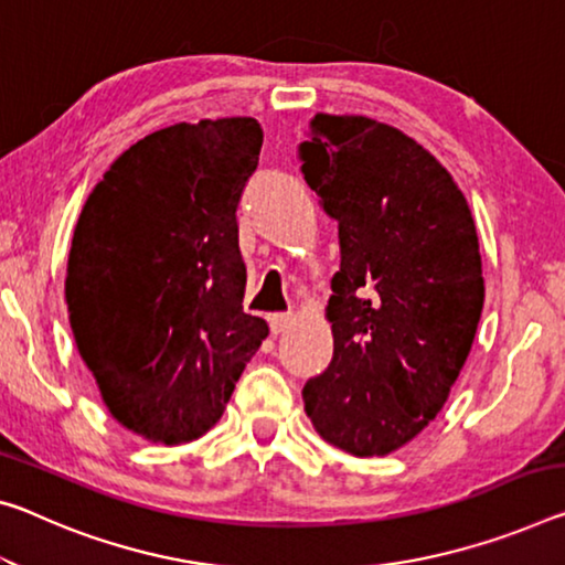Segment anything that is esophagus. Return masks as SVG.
Masks as SVG:
<instances>
[{
  "label": "esophagus",
  "mask_w": 565,
  "mask_h": 565,
  "mask_svg": "<svg viewBox=\"0 0 565 565\" xmlns=\"http://www.w3.org/2000/svg\"><path fill=\"white\" fill-rule=\"evenodd\" d=\"M294 319L297 317H294L291 311H286V315H271L268 317V327H271L274 334H281V331H286L294 324Z\"/></svg>",
  "instance_id": "esophagus-1"
}]
</instances>
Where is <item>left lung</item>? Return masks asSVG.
I'll return each instance as SVG.
<instances>
[{
	"label": "left lung",
	"instance_id": "left-lung-1",
	"mask_svg": "<svg viewBox=\"0 0 565 565\" xmlns=\"http://www.w3.org/2000/svg\"><path fill=\"white\" fill-rule=\"evenodd\" d=\"M309 136L301 173L339 223L342 264L334 356L303 409L339 450L390 455L437 417L470 354L486 301L476 221L440 160L392 125L317 113Z\"/></svg>",
	"mask_w": 565,
	"mask_h": 565
}]
</instances>
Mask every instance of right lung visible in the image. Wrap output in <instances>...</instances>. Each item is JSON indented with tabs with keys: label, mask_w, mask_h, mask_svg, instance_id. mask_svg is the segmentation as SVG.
Returning <instances> with one entry per match:
<instances>
[{
	"label": "right lung",
	"mask_w": 565,
	"mask_h": 565,
	"mask_svg": "<svg viewBox=\"0 0 565 565\" xmlns=\"http://www.w3.org/2000/svg\"><path fill=\"white\" fill-rule=\"evenodd\" d=\"M262 142L254 118L150 132L77 218L65 279L77 352L107 412L150 443L209 433L268 337L244 311L236 223Z\"/></svg>",
	"instance_id": "1"
}]
</instances>
